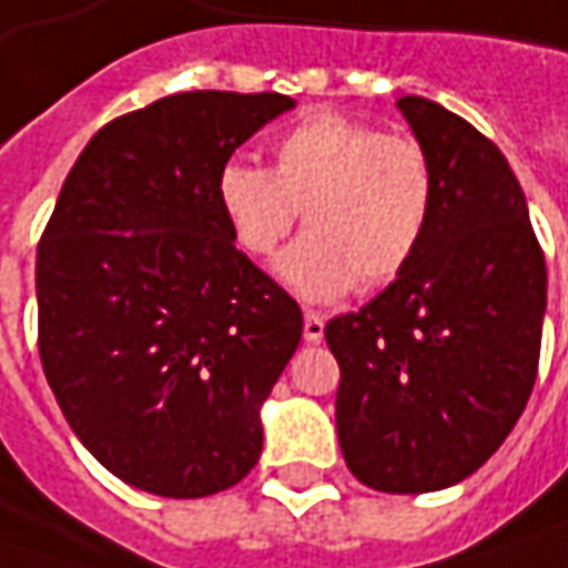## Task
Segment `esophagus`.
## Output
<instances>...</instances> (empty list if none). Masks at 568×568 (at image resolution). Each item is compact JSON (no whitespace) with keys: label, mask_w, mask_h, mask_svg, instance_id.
<instances>
[{"label":"esophagus","mask_w":568,"mask_h":568,"mask_svg":"<svg viewBox=\"0 0 568 568\" xmlns=\"http://www.w3.org/2000/svg\"><path fill=\"white\" fill-rule=\"evenodd\" d=\"M303 338L310 341V344H318V341L325 338V322L318 313H306L303 316Z\"/></svg>","instance_id":"esophagus-1"}]
</instances>
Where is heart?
<instances>
[{"label":"heart","mask_w":568,"mask_h":568,"mask_svg":"<svg viewBox=\"0 0 568 568\" xmlns=\"http://www.w3.org/2000/svg\"><path fill=\"white\" fill-rule=\"evenodd\" d=\"M436 166L424 144L369 122L316 113L274 142L272 170L230 158L214 199L233 240L268 258L303 211L306 233L277 277L310 303L392 284L410 268L436 217Z\"/></svg>","instance_id":"1"}]
</instances>
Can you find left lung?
<instances>
[{
	"instance_id": "obj_1",
	"label": "left lung",
	"mask_w": 568,
	"mask_h": 568,
	"mask_svg": "<svg viewBox=\"0 0 568 568\" xmlns=\"http://www.w3.org/2000/svg\"><path fill=\"white\" fill-rule=\"evenodd\" d=\"M395 106L436 166V217L410 268L332 318L325 341L351 474L382 493H433L480 468L531 398L547 265L503 151L433 100Z\"/></svg>"
}]
</instances>
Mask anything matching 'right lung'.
<instances>
[{
    "instance_id": "obj_1",
    "label": "right lung",
    "mask_w": 568,
    "mask_h": 568,
    "mask_svg": "<svg viewBox=\"0 0 568 568\" xmlns=\"http://www.w3.org/2000/svg\"><path fill=\"white\" fill-rule=\"evenodd\" d=\"M296 100L186 91L103 125L37 246L40 361L88 448L129 487L199 499L262 455V404L303 313L230 233L214 176Z\"/></svg>"
}]
</instances>
